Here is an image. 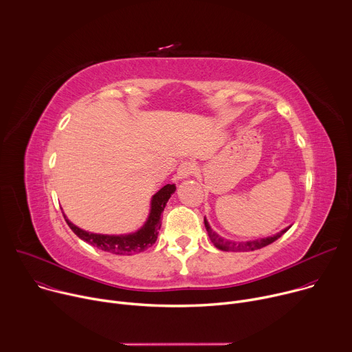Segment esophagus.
<instances>
[{"label": "esophagus", "instance_id": "1", "mask_svg": "<svg viewBox=\"0 0 352 352\" xmlns=\"http://www.w3.org/2000/svg\"><path fill=\"white\" fill-rule=\"evenodd\" d=\"M195 170H196L195 163H192V162H182V163L178 166V168H177V175H175V178H177V179L189 178V177L195 173Z\"/></svg>", "mask_w": 352, "mask_h": 352}]
</instances>
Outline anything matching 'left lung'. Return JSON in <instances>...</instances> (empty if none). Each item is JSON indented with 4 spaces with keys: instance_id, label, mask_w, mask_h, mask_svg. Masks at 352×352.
<instances>
[{
    "instance_id": "left-lung-1",
    "label": "left lung",
    "mask_w": 352,
    "mask_h": 352,
    "mask_svg": "<svg viewBox=\"0 0 352 352\" xmlns=\"http://www.w3.org/2000/svg\"><path fill=\"white\" fill-rule=\"evenodd\" d=\"M205 227H206V231L209 234V238L210 241L213 242V245L220 249V250H232V252H248V250H256V249H261L263 246H267L270 243H273L276 239H278L284 232H287L289 230V227L284 228L283 231L277 232L276 235L273 236H267V238H261V239H255V241H230V239H226L223 238L221 235H219L216 231L212 230V227L209 226L206 217H205Z\"/></svg>"
}]
</instances>
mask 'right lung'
Returning a JSON list of instances; mask_svg holds the SVG:
<instances>
[{
	"label": "right lung",
	"mask_w": 352,
	"mask_h": 352,
	"mask_svg": "<svg viewBox=\"0 0 352 352\" xmlns=\"http://www.w3.org/2000/svg\"><path fill=\"white\" fill-rule=\"evenodd\" d=\"M175 192L174 184L164 185L157 193L153 195L152 204H150V213L143 224L136 232L125 234V235H107V234H94L85 231L75 224H72L64 214L65 221L69 228L85 242L89 245L102 249L104 252H110L113 255H135L143 252L144 249L152 246L159 235V230L162 227V213L168 202L171 195Z\"/></svg>",
	"instance_id": "add662e5"
}]
</instances>
